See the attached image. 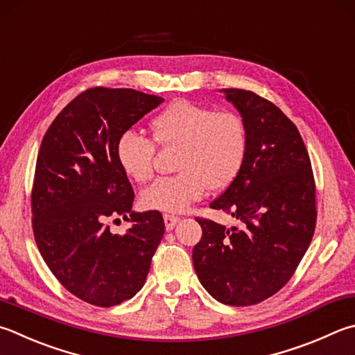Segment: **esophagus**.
<instances>
[{"instance_id":"1","label":"esophagus","mask_w":355,"mask_h":355,"mask_svg":"<svg viewBox=\"0 0 355 355\" xmlns=\"http://www.w3.org/2000/svg\"><path fill=\"white\" fill-rule=\"evenodd\" d=\"M164 223H165L166 230H173L175 229V225L179 223V218L173 215H164Z\"/></svg>"}]
</instances>
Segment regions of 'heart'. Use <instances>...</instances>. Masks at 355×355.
Returning a JSON list of instances; mask_svg holds the SVG:
<instances>
[{"instance_id":"obj_1","label":"heart","mask_w":355,"mask_h":355,"mask_svg":"<svg viewBox=\"0 0 355 355\" xmlns=\"http://www.w3.org/2000/svg\"><path fill=\"white\" fill-rule=\"evenodd\" d=\"M155 140L136 130H125L116 140V157L135 182L153 175L156 145L179 146L175 176L160 178L140 193L148 210L180 213L205 191L223 190L239 175L247 156L249 132L236 112L178 100L151 120Z\"/></svg>"}]
</instances>
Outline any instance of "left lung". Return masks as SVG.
<instances>
[{
	"label": "left lung",
	"mask_w": 355,
	"mask_h": 355,
	"mask_svg": "<svg viewBox=\"0 0 355 355\" xmlns=\"http://www.w3.org/2000/svg\"><path fill=\"white\" fill-rule=\"evenodd\" d=\"M223 92L245 122L249 146L239 175L210 207L244 229L198 218L193 266L218 302L250 306L282 289L304 257L315 230V182L303 139L278 106L252 91Z\"/></svg>",
	"instance_id": "obj_1"
}]
</instances>
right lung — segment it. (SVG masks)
I'll list each match as a JSON object with an SVG mask.
<instances>
[{"label": "right lung", "mask_w": 355, "mask_h": 355, "mask_svg": "<svg viewBox=\"0 0 355 355\" xmlns=\"http://www.w3.org/2000/svg\"><path fill=\"white\" fill-rule=\"evenodd\" d=\"M162 97L130 88H92L62 110L42 140L32 189V227L55 278L83 302L110 307L142 289L164 236L157 210L132 211L135 191L116 140ZM132 227L114 236L105 220Z\"/></svg>", "instance_id": "1"}]
</instances>
